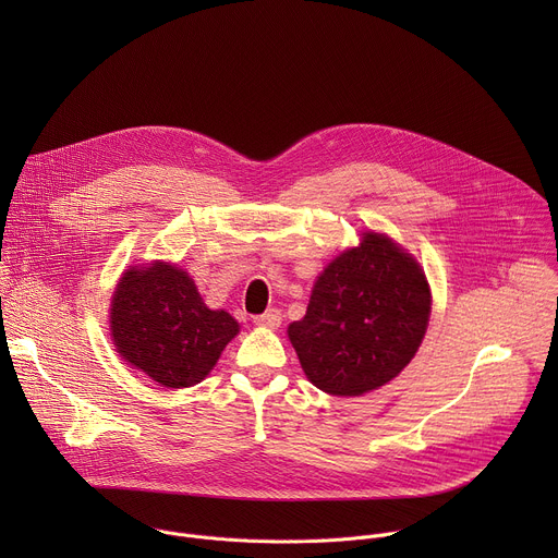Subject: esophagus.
I'll list each match as a JSON object with an SVG mask.
<instances>
[{
	"mask_svg": "<svg viewBox=\"0 0 558 558\" xmlns=\"http://www.w3.org/2000/svg\"><path fill=\"white\" fill-rule=\"evenodd\" d=\"M254 323H256L258 327L278 329V327H280V323H282V313H280L278 308H267L265 313H260V315H256V317H254Z\"/></svg>",
	"mask_w": 558,
	"mask_h": 558,
	"instance_id": "esophagus-1",
	"label": "esophagus"
}]
</instances>
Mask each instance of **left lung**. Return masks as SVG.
<instances>
[{"instance_id":"1","label":"left lung","mask_w":558,"mask_h":558,"mask_svg":"<svg viewBox=\"0 0 558 558\" xmlns=\"http://www.w3.org/2000/svg\"><path fill=\"white\" fill-rule=\"evenodd\" d=\"M430 315L420 265L386 235L364 233L317 278L289 340L313 386L355 397L384 386L415 357Z\"/></svg>"}]
</instances>
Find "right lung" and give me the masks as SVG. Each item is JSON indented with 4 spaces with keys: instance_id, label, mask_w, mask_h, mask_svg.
<instances>
[{
    "instance_id": "right-lung-1",
    "label": "right lung",
    "mask_w": 558,
    "mask_h": 558,
    "mask_svg": "<svg viewBox=\"0 0 558 558\" xmlns=\"http://www.w3.org/2000/svg\"><path fill=\"white\" fill-rule=\"evenodd\" d=\"M110 329L125 362L161 386L187 388L214 368L238 323L227 311L207 308L183 269L154 263L123 274Z\"/></svg>"
}]
</instances>
